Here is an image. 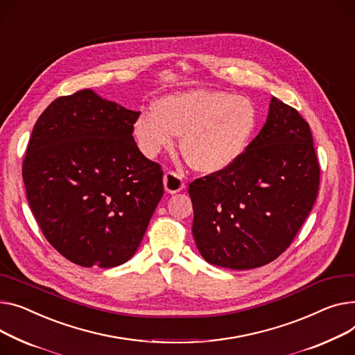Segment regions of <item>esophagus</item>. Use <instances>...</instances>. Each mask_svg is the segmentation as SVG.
Wrapping results in <instances>:
<instances>
[{"instance_id":"1","label":"esophagus","mask_w":355,"mask_h":355,"mask_svg":"<svg viewBox=\"0 0 355 355\" xmlns=\"http://www.w3.org/2000/svg\"><path fill=\"white\" fill-rule=\"evenodd\" d=\"M164 187H165V191L171 193V194L181 191L185 187L182 174L175 173V171H167L164 174Z\"/></svg>"}]
</instances>
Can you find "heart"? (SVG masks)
Here are the masks:
<instances>
[{
	"label": "heart",
	"mask_w": 355,
	"mask_h": 355,
	"mask_svg": "<svg viewBox=\"0 0 355 355\" xmlns=\"http://www.w3.org/2000/svg\"><path fill=\"white\" fill-rule=\"evenodd\" d=\"M257 127L254 104L228 92L191 89L171 94L157 103V111L138 115L134 134L147 157L174 146L190 167L204 174L227 170L245 153Z\"/></svg>",
	"instance_id": "b5f03b06"
}]
</instances>
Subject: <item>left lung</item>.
I'll use <instances>...</instances> for the list:
<instances>
[{"mask_svg":"<svg viewBox=\"0 0 355 355\" xmlns=\"http://www.w3.org/2000/svg\"><path fill=\"white\" fill-rule=\"evenodd\" d=\"M318 187L320 164L309 123L272 97L267 123L241 158L188 188L200 254L209 264L232 270L274 261L309 217Z\"/></svg>","mask_w":355,"mask_h":355,"instance_id":"8db88e82","label":"left lung"}]
</instances>
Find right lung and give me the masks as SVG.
<instances>
[{
    "mask_svg": "<svg viewBox=\"0 0 355 355\" xmlns=\"http://www.w3.org/2000/svg\"><path fill=\"white\" fill-rule=\"evenodd\" d=\"M138 115L83 89L54 100L34 125L27 200L46 241L77 266L128 261L164 194L161 165L132 137Z\"/></svg>",
    "mask_w": 355,
    "mask_h": 355,
    "instance_id": "add662e5",
    "label": "right lung"
}]
</instances>
